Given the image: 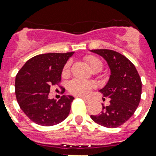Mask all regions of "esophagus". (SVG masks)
Instances as JSON below:
<instances>
[{"instance_id": "esophagus-1", "label": "esophagus", "mask_w": 156, "mask_h": 156, "mask_svg": "<svg viewBox=\"0 0 156 156\" xmlns=\"http://www.w3.org/2000/svg\"><path fill=\"white\" fill-rule=\"evenodd\" d=\"M82 99H83V100H84V101H85L86 103H90V100H89V99H88V98H86V97H82Z\"/></svg>"}]
</instances>
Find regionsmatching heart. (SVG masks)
<instances>
[{"mask_svg":"<svg viewBox=\"0 0 156 156\" xmlns=\"http://www.w3.org/2000/svg\"><path fill=\"white\" fill-rule=\"evenodd\" d=\"M87 63L89 64L90 68L93 72H100L102 70L103 63L100 61V60L95 57V56H89L86 58ZM69 62L66 64L63 69V73H67L69 69ZM95 87L94 83L88 81L81 80V79H74L71 81L69 83V90L72 94L76 95H86L90 92V90Z\"/></svg>","mask_w":156,"mask_h":156,"instance_id":"heart-1","label":"heart"}]
</instances>
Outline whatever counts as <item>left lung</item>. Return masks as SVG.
I'll return each mask as SVG.
<instances>
[{"label":"left lung","mask_w":156,"mask_h":156,"mask_svg":"<svg viewBox=\"0 0 156 156\" xmlns=\"http://www.w3.org/2000/svg\"><path fill=\"white\" fill-rule=\"evenodd\" d=\"M107 61L110 69L108 83L100 89L104 97L109 98L108 106L103 105V111L90 118L107 128H116L133 116L138 108L142 94L141 78L135 66L122 54L109 49H94Z\"/></svg>","instance_id":"1"}]
</instances>
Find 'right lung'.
Masks as SVG:
<instances>
[{"instance_id":"add662e5","label":"right lung","mask_w":156,"mask_h":156,"mask_svg":"<svg viewBox=\"0 0 156 156\" xmlns=\"http://www.w3.org/2000/svg\"><path fill=\"white\" fill-rule=\"evenodd\" d=\"M74 52L40 54L28 60L17 73L15 95L21 109L35 123L55 126L69 116L72 95L56 101L48 98L50 87L61 81L65 65Z\"/></svg>"}]
</instances>
